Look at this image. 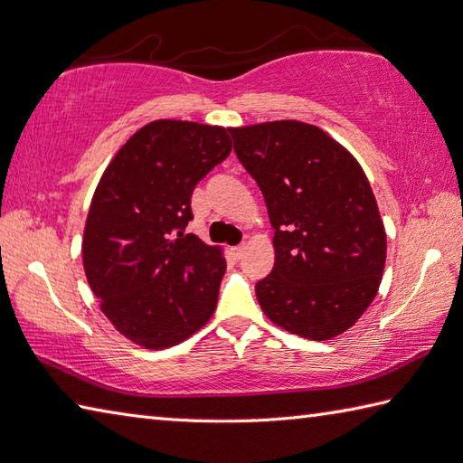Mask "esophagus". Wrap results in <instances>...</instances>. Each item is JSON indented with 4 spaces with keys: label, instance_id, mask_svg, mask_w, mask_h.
Masks as SVG:
<instances>
[{
    "label": "esophagus",
    "instance_id": "34e87169",
    "mask_svg": "<svg viewBox=\"0 0 463 463\" xmlns=\"http://www.w3.org/2000/svg\"><path fill=\"white\" fill-rule=\"evenodd\" d=\"M242 252H244V244H239V247H232V249H231V254H232V257L237 259V260L242 257Z\"/></svg>",
    "mask_w": 463,
    "mask_h": 463
}]
</instances>
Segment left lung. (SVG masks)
Listing matches in <instances>:
<instances>
[{"label":"left lung","instance_id":"left-lung-1","mask_svg":"<svg viewBox=\"0 0 463 463\" xmlns=\"http://www.w3.org/2000/svg\"><path fill=\"white\" fill-rule=\"evenodd\" d=\"M274 229V267L257 282L264 314L308 340L348 330L370 307L386 232L358 161L318 127L272 121L231 129Z\"/></svg>","mask_w":463,"mask_h":463}]
</instances>
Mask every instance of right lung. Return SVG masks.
<instances>
[{
    "label": "right lung",
    "instance_id": "obj_1",
    "mask_svg": "<svg viewBox=\"0 0 463 463\" xmlns=\"http://www.w3.org/2000/svg\"><path fill=\"white\" fill-rule=\"evenodd\" d=\"M229 155L226 129L159 119L137 131L101 176L83 267L105 317L139 346H175L213 317L226 260L184 229L196 183Z\"/></svg>",
    "mask_w": 463,
    "mask_h": 463
}]
</instances>
